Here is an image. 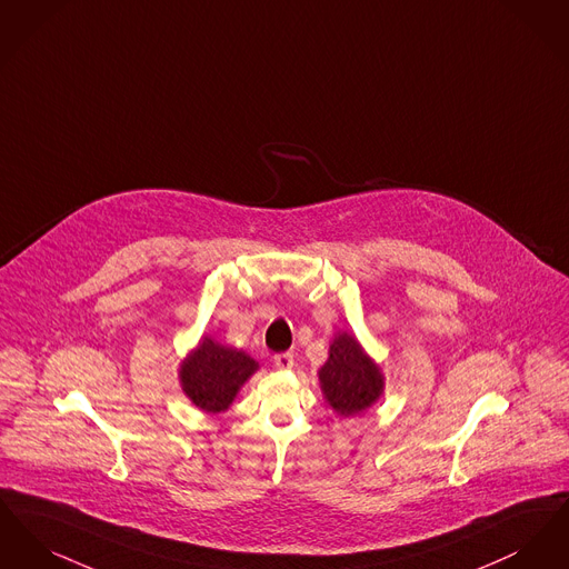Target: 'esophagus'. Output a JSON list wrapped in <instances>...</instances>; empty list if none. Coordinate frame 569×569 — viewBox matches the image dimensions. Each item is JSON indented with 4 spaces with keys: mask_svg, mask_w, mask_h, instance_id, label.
Here are the masks:
<instances>
[{
    "mask_svg": "<svg viewBox=\"0 0 569 569\" xmlns=\"http://www.w3.org/2000/svg\"><path fill=\"white\" fill-rule=\"evenodd\" d=\"M272 362H274V367H279V369H290V367L295 365V353H274V356H272Z\"/></svg>",
    "mask_w": 569,
    "mask_h": 569,
    "instance_id": "esophagus-1",
    "label": "esophagus"
}]
</instances>
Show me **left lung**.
<instances>
[{
	"instance_id": "obj_1",
	"label": "left lung",
	"mask_w": 569,
	"mask_h": 569,
	"mask_svg": "<svg viewBox=\"0 0 569 569\" xmlns=\"http://www.w3.org/2000/svg\"><path fill=\"white\" fill-rule=\"evenodd\" d=\"M320 386L328 406L339 416L362 413L383 392V376L350 332H337L328 360L320 369Z\"/></svg>"
}]
</instances>
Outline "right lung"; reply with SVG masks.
Returning a JSON list of instances; mask_svg holds the SVG:
<instances>
[{
    "instance_id": "right-lung-1",
    "label": "right lung",
    "mask_w": 569,
    "mask_h": 569,
    "mask_svg": "<svg viewBox=\"0 0 569 569\" xmlns=\"http://www.w3.org/2000/svg\"><path fill=\"white\" fill-rule=\"evenodd\" d=\"M256 371L258 362L251 356L202 337L198 348L181 362L179 379L193 406L219 413L232 406L241 386Z\"/></svg>"
}]
</instances>
